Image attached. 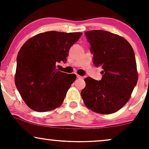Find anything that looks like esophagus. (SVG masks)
I'll return each mask as SVG.
<instances>
[{"label": "esophagus", "mask_w": 149, "mask_h": 149, "mask_svg": "<svg viewBox=\"0 0 149 149\" xmlns=\"http://www.w3.org/2000/svg\"><path fill=\"white\" fill-rule=\"evenodd\" d=\"M77 78H78V79H83V77L81 76H79V75H77Z\"/></svg>", "instance_id": "34e87169"}]
</instances>
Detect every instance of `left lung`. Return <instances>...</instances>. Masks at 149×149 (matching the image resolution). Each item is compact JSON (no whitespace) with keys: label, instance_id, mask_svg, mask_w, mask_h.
<instances>
[{"label":"left lung","instance_id":"obj_1","mask_svg":"<svg viewBox=\"0 0 149 149\" xmlns=\"http://www.w3.org/2000/svg\"><path fill=\"white\" fill-rule=\"evenodd\" d=\"M93 54V64L101 67L100 81L88 77L81 97L87 108L101 114L113 113L125 105L138 80L134 50L117 34L102 30L85 32Z\"/></svg>","mask_w":149,"mask_h":149}]
</instances>
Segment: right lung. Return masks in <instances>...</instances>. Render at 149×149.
<instances>
[{"instance_id":"obj_1","label":"right lung","mask_w":149,"mask_h":149,"mask_svg":"<svg viewBox=\"0 0 149 149\" xmlns=\"http://www.w3.org/2000/svg\"><path fill=\"white\" fill-rule=\"evenodd\" d=\"M82 34L47 31L31 37L22 45L17 58L15 82L31 109L49 111L63 103L76 76L59 71L57 65L66 62L70 47Z\"/></svg>"}]
</instances>
